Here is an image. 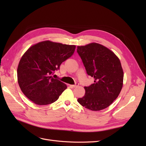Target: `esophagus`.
Returning a JSON list of instances; mask_svg holds the SVG:
<instances>
[{
	"label": "esophagus",
	"mask_w": 146,
	"mask_h": 146,
	"mask_svg": "<svg viewBox=\"0 0 146 146\" xmlns=\"http://www.w3.org/2000/svg\"><path fill=\"white\" fill-rule=\"evenodd\" d=\"M78 85H79V84H78V83H76V84H75V85H71V86H72V88H76V87H77V86H78Z\"/></svg>",
	"instance_id": "obj_1"
}]
</instances>
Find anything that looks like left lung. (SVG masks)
I'll return each mask as SVG.
<instances>
[{
	"label": "left lung",
	"instance_id": "8db88e82",
	"mask_svg": "<svg viewBox=\"0 0 146 146\" xmlns=\"http://www.w3.org/2000/svg\"><path fill=\"white\" fill-rule=\"evenodd\" d=\"M88 76L94 83L85 86V94L78 102L92 111H99L109 107L120 93L123 73L120 60L114 53L98 43L77 46Z\"/></svg>",
	"mask_w": 146,
	"mask_h": 146
}]
</instances>
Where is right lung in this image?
I'll return each instance as SVG.
<instances>
[{"mask_svg": "<svg viewBox=\"0 0 146 146\" xmlns=\"http://www.w3.org/2000/svg\"><path fill=\"white\" fill-rule=\"evenodd\" d=\"M75 48L74 45L50 41L30 47L22 56L17 70V81L24 94L39 105L58 100L67 86L52 76L72 56Z\"/></svg>", "mask_w": 146, "mask_h": 146, "instance_id": "obj_1", "label": "right lung"}]
</instances>
